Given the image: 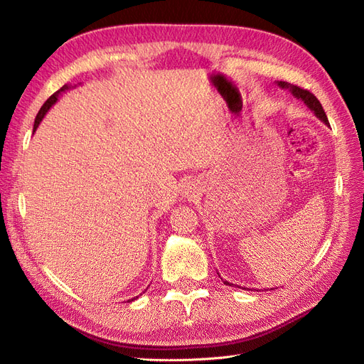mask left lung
<instances>
[{"mask_svg": "<svg viewBox=\"0 0 364 364\" xmlns=\"http://www.w3.org/2000/svg\"><path fill=\"white\" fill-rule=\"evenodd\" d=\"M278 85L282 87V90H289V91L297 98V100H302L308 107H310V111L314 112V115H316L318 119L323 121V123H325L326 126H329L326 114H325V111H323V107H322L321 102L317 100L314 94H311L310 91H306V90H302V87H299V86L290 85V83H287V82H278ZM223 282H225L226 285H230V287H234L232 282H228V281H223Z\"/></svg>", "mask_w": 364, "mask_h": 364, "instance_id": "1", "label": "left lung"}]
</instances>
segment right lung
<instances>
[{
	"instance_id": "1",
	"label": "right lung",
	"mask_w": 364,
	"mask_h": 364,
	"mask_svg": "<svg viewBox=\"0 0 364 364\" xmlns=\"http://www.w3.org/2000/svg\"><path fill=\"white\" fill-rule=\"evenodd\" d=\"M67 90H70V86L68 85H63L62 87H60V90L59 91H56V92H54L50 98H48V100L46 102V103H43V106L41 107V111L38 112V115H36V118H35V126H33V134H35V132H36V129H38V126L41 124V121H42V118L43 117H46V114L50 111V107L54 105V103H56L58 102V98H59V94L60 92H63V91H67ZM138 297V296H136ZM136 297H134V299H129L127 302H132V301H135L136 299Z\"/></svg>"
}]
</instances>
